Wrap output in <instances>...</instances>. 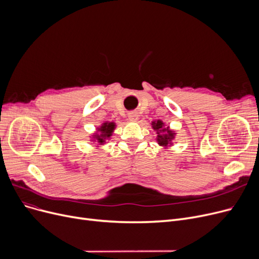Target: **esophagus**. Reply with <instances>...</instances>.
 Returning a JSON list of instances; mask_svg holds the SVG:
<instances>
[{"mask_svg": "<svg viewBox=\"0 0 259 259\" xmlns=\"http://www.w3.org/2000/svg\"><path fill=\"white\" fill-rule=\"evenodd\" d=\"M128 117H129V119L131 120V121H135L138 119V117H139V115H138V113L137 112H134V111H131L129 114H128Z\"/></svg>", "mask_w": 259, "mask_h": 259, "instance_id": "obj_1", "label": "esophagus"}]
</instances>
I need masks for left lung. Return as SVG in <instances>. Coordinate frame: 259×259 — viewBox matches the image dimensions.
I'll list each match as a JSON object with an SVG mask.
<instances>
[{
  "instance_id": "obj_1",
  "label": "left lung",
  "mask_w": 259,
  "mask_h": 259,
  "mask_svg": "<svg viewBox=\"0 0 259 259\" xmlns=\"http://www.w3.org/2000/svg\"><path fill=\"white\" fill-rule=\"evenodd\" d=\"M153 129L157 131V142L160 146H168L171 140L174 138V133L169 130V128L164 127V122L161 120H157L153 122Z\"/></svg>"
}]
</instances>
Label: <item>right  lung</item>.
<instances>
[{"label":"right lung","mask_w":259,"mask_h":259,"mask_svg":"<svg viewBox=\"0 0 259 259\" xmlns=\"http://www.w3.org/2000/svg\"><path fill=\"white\" fill-rule=\"evenodd\" d=\"M114 122H104L103 126H101V128L99 129L101 131V134H97L95 135V140L98 141V143L103 144L105 142V140H107L109 137H110L111 133L114 130Z\"/></svg>","instance_id":"obj_1"}]
</instances>
